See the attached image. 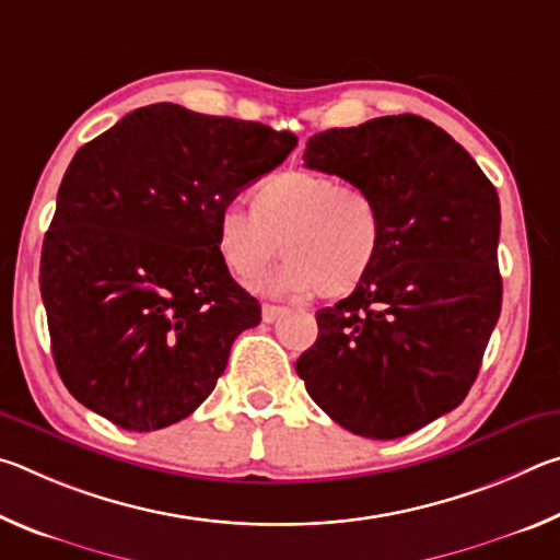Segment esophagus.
<instances>
[{"label":"esophagus","instance_id":"obj_1","mask_svg":"<svg viewBox=\"0 0 560 560\" xmlns=\"http://www.w3.org/2000/svg\"><path fill=\"white\" fill-rule=\"evenodd\" d=\"M281 314H283V306H277V303H264L261 306L264 324H273V320H277Z\"/></svg>","mask_w":560,"mask_h":560}]
</instances>
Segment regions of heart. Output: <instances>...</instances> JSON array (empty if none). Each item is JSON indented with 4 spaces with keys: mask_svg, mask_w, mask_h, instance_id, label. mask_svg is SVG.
<instances>
[{
    "mask_svg": "<svg viewBox=\"0 0 560 560\" xmlns=\"http://www.w3.org/2000/svg\"><path fill=\"white\" fill-rule=\"evenodd\" d=\"M383 242V212L371 192L308 170L267 177L252 189V210L226 205L217 217L226 267L254 277L283 252L287 261L261 283L296 296H350L373 273Z\"/></svg>",
    "mask_w": 560,
    "mask_h": 560,
    "instance_id": "b5f03b06",
    "label": "heart"
}]
</instances>
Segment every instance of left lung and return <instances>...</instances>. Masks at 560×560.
Masks as SVG:
<instances>
[{
	"instance_id": "8db88e82",
	"label": "left lung",
	"mask_w": 560,
	"mask_h": 560,
	"mask_svg": "<svg viewBox=\"0 0 560 560\" xmlns=\"http://www.w3.org/2000/svg\"><path fill=\"white\" fill-rule=\"evenodd\" d=\"M303 163L371 192L385 242L363 287L318 311L296 373L340 428L405 438L477 381L501 314L499 195L450 132L412 113L318 132Z\"/></svg>"
}]
</instances>
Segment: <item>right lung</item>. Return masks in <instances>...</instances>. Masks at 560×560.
Listing matches in <instances>:
<instances>
[{
	"label": "right lung",
	"mask_w": 560,
	"mask_h": 560,
	"mask_svg": "<svg viewBox=\"0 0 560 560\" xmlns=\"http://www.w3.org/2000/svg\"><path fill=\"white\" fill-rule=\"evenodd\" d=\"M293 148L287 130L153 103L73 155L39 287L75 400L130 432L207 400L234 338L261 320L222 259L217 217Z\"/></svg>",
	"instance_id": "add662e5"
}]
</instances>
